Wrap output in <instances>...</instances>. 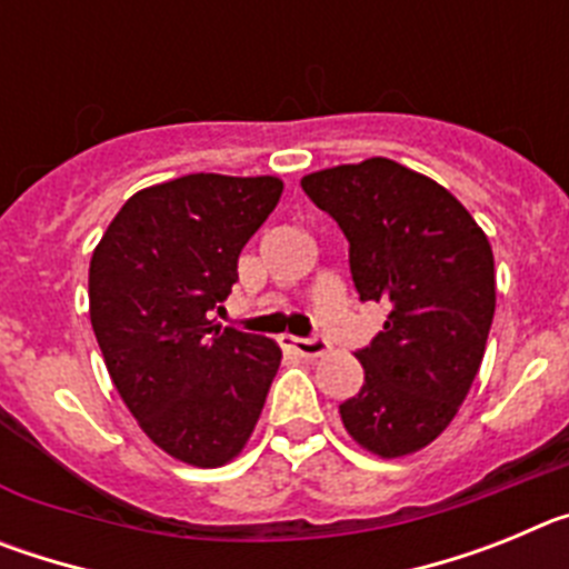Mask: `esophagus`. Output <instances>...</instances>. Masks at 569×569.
Masks as SVG:
<instances>
[{
  "label": "esophagus",
  "instance_id": "1",
  "mask_svg": "<svg viewBox=\"0 0 569 569\" xmlns=\"http://www.w3.org/2000/svg\"><path fill=\"white\" fill-rule=\"evenodd\" d=\"M281 345L296 350L299 356H308V359H316V356H325L330 350L328 339H321V336H281Z\"/></svg>",
  "mask_w": 569,
  "mask_h": 569
}]
</instances>
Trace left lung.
I'll return each instance as SVG.
<instances>
[{"instance_id": "1", "label": "left lung", "mask_w": 569, "mask_h": 569, "mask_svg": "<svg viewBox=\"0 0 569 569\" xmlns=\"http://www.w3.org/2000/svg\"><path fill=\"white\" fill-rule=\"evenodd\" d=\"M301 190L345 233L359 301L387 308L356 350L365 385L341 421L370 453H416L479 373L496 310L490 241L450 190L381 156L305 176Z\"/></svg>"}]
</instances>
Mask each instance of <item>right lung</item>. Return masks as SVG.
<instances>
[{"label":"right lung","instance_id":"obj_1","mask_svg":"<svg viewBox=\"0 0 569 569\" xmlns=\"http://www.w3.org/2000/svg\"><path fill=\"white\" fill-rule=\"evenodd\" d=\"M279 196L273 176L219 173L139 190L90 259V325L110 379L144 433L188 465L239 453L279 370L276 341L210 319Z\"/></svg>","mask_w":569,"mask_h":569}]
</instances>
